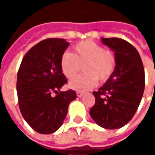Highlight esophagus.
I'll return each mask as SVG.
<instances>
[{
    "instance_id": "34e87169",
    "label": "esophagus",
    "mask_w": 155,
    "mask_h": 155,
    "mask_svg": "<svg viewBox=\"0 0 155 155\" xmlns=\"http://www.w3.org/2000/svg\"><path fill=\"white\" fill-rule=\"evenodd\" d=\"M76 94H77V96L78 97H82L83 95H84V94L82 93V92H80V91H78V92H76Z\"/></svg>"
}]
</instances>
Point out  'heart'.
<instances>
[{
    "instance_id": "b5f03b06",
    "label": "heart",
    "mask_w": 155,
    "mask_h": 155,
    "mask_svg": "<svg viewBox=\"0 0 155 155\" xmlns=\"http://www.w3.org/2000/svg\"><path fill=\"white\" fill-rule=\"evenodd\" d=\"M116 57L113 52L93 41H83L75 45L73 54L64 52L61 59V71L67 78H72L81 71L85 74L74 77L69 82V87L79 91L94 88L101 81H107L114 73Z\"/></svg>"
}]
</instances>
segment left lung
Here are the masks:
<instances>
[{"label": "left lung", "instance_id": "8db88e82", "mask_svg": "<svg viewBox=\"0 0 155 155\" xmlns=\"http://www.w3.org/2000/svg\"><path fill=\"white\" fill-rule=\"evenodd\" d=\"M114 52V73L103 86L94 91L95 104L90 110L98 125L108 130L124 126L133 118L144 91V70L139 52L128 41L101 38Z\"/></svg>", "mask_w": 155, "mask_h": 155}]
</instances>
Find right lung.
<instances>
[{
    "mask_svg": "<svg viewBox=\"0 0 155 155\" xmlns=\"http://www.w3.org/2000/svg\"><path fill=\"white\" fill-rule=\"evenodd\" d=\"M69 45L64 39H45L25 54L19 68V107L29 125L40 134L55 132L64 122L70 103L76 99L74 91H61L67 83L61 59Z\"/></svg>",
    "mask_w": 155,
    "mask_h": 155,
    "instance_id": "obj_1",
    "label": "right lung"
}]
</instances>
